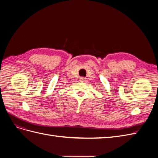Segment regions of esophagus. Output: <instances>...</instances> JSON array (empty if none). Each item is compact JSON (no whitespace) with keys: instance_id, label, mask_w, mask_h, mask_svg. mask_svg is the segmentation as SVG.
Here are the masks:
<instances>
[{"instance_id":"34e87169","label":"esophagus","mask_w":158,"mask_h":158,"mask_svg":"<svg viewBox=\"0 0 158 158\" xmlns=\"http://www.w3.org/2000/svg\"><path fill=\"white\" fill-rule=\"evenodd\" d=\"M85 78H84V77H80V81L81 82H85Z\"/></svg>"}]
</instances>
